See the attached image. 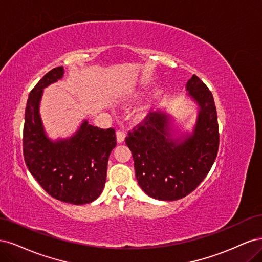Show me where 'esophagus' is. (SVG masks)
Instances as JSON below:
<instances>
[{
	"label": "esophagus",
	"instance_id": "34e87169",
	"mask_svg": "<svg viewBox=\"0 0 262 262\" xmlns=\"http://www.w3.org/2000/svg\"><path fill=\"white\" fill-rule=\"evenodd\" d=\"M125 138V132L123 130H118L117 131V142L118 143H122Z\"/></svg>",
	"mask_w": 262,
	"mask_h": 262
}]
</instances>
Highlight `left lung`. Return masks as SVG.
I'll return each mask as SVG.
<instances>
[{
  "label": "left lung",
  "instance_id": "1",
  "mask_svg": "<svg viewBox=\"0 0 262 262\" xmlns=\"http://www.w3.org/2000/svg\"><path fill=\"white\" fill-rule=\"evenodd\" d=\"M186 89L199 106L191 134L172 138L169 116L155 112L125 138L140 187L157 200L175 201L191 193L207 177L217 155L220 134L213 95L194 74Z\"/></svg>",
  "mask_w": 262,
  "mask_h": 262
}]
</instances>
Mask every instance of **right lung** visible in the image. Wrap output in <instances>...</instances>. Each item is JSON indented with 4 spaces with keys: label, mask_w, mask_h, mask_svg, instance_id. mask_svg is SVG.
Returning a JSON list of instances; mask_svg holds the SVG:
<instances>
[{
    "label": "right lung",
    "mask_w": 262,
    "mask_h": 262,
    "mask_svg": "<svg viewBox=\"0 0 262 262\" xmlns=\"http://www.w3.org/2000/svg\"><path fill=\"white\" fill-rule=\"evenodd\" d=\"M63 67L49 71L29 93L25 110L23 152L27 168L54 199L72 204L90 203L102 192L108 158L117 145L115 129H100L83 121L74 136L51 141L39 114L45 87L61 80Z\"/></svg>",
    "instance_id": "1"
}]
</instances>
